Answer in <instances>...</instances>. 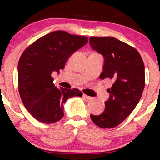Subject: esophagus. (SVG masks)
Segmentation results:
<instances>
[{
    "mask_svg": "<svg viewBox=\"0 0 160 160\" xmlns=\"http://www.w3.org/2000/svg\"><path fill=\"white\" fill-rule=\"evenodd\" d=\"M83 97L85 98V99L88 100V101H90V100H93V98H92V97L88 96V95L84 94V93H83Z\"/></svg>",
    "mask_w": 160,
    "mask_h": 160,
    "instance_id": "1",
    "label": "esophagus"
}]
</instances>
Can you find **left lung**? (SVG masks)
Wrapping results in <instances>:
<instances>
[{
    "label": "left lung",
    "mask_w": 160,
    "mask_h": 160,
    "mask_svg": "<svg viewBox=\"0 0 160 160\" xmlns=\"http://www.w3.org/2000/svg\"><path fill=\"white\" fill-rule=\"evenodd\" d=\"M90 45L103 55L104 63L100 79L114 81L108 89L110 98L99 115L90 114L93 123L102 128L118 126L138 104L145 88V67L139 52L113 37H90Z\"/></svg>",
    "instance_id": "obj_1"
}]
</instances>
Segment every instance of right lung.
Listing matches in <instances>:
<instances>
[{
	"label": "right lung",
	"instance_id": "right-lung-1",
	"mask_svg": "<svg viewBox=\"0 0 160 160\" xmlns=\"http://www.w3.org/2000/svg\"><path fill=\"white\" fill-rule=\"evenodd\" d=\"M88 37L56 31L41 37L26 48L18 66V91L22 103L36 120L46 124L63 117V104L82 96L78 89L58 88L52 72L63 69L71 54L88 43Z\"/></svg>",
	"mask_w": 160,
	"mask_h": 160
}]
</instances>
